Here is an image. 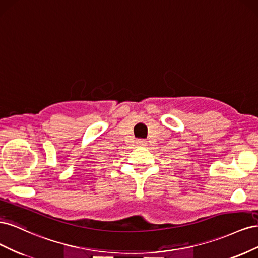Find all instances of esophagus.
<instances>
[{
	"instance_id": "1",
	"label": "esophagus",
	"mask_w": 258,
	"mask_h": 258,
	"mask_svg": "<svg viewBox=\"0 0 258 258\" xmlns=\"http://www.w3.org/2000/svg\"><path fill=\"white\" fill-rule=\"evenodd\" d=\"M137 145L138 146H145L146 145V141L143 139H139L137 140Z\"/></svg>"
}]
</instances>
